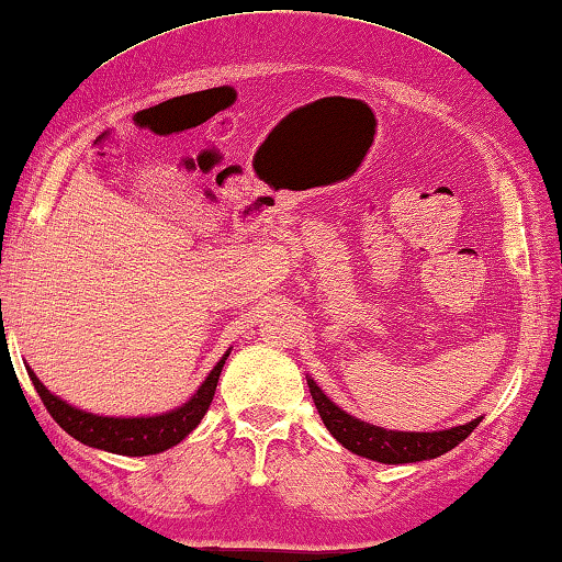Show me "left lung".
<instances>
[{
  "label": "left lung",
  "instance_id": "8db88e82",
  "mask_svg": "<svg viewBox=\"0 0 562 562\" xmlns=\"http://www.w3.org/2000/svg\"><path fill=\"white\" fill-rule=\"evenodd\" d=\"M306 380L311 387V397L316 402L318 415L330 435L348 451H352V454L380 461V464H415V461L437 459L454 449L457 445H461L481 422V417H476L467 422V425L441 431H397L375 427L370 425V422H362L348 415L346 409H340L336 402L316 385V380L308 375Z\"/></svg>",
  "mask_w": 562,
  "mask_h": 562
}]
</instances>
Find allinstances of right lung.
<instances>
[{
	"label": "right lung",
	"mask_w": 562,
	"mask_h": 562,
	"mask_svg": "<svg viewBox=\"0 0 562 562\" xmlns=\"http://www.w3.org/2000/svg\"><path fill=\"white\" fill-rule=\"evenodd\" d=\"M229 352L232 348L224 352L222 360L216 362L210 375L204 378L202 385L196 387L194 395L187 400L184 405L150 417H103L93 415V412H83L68 405L61 397H56L52 390H46V385L34 375L32 368H26V372L29 378H32L44 407L48 409V415L56 419L58 427L81 441V445L111 451V454L147 457L160 454V451L180 445V441L200 425L206 409L212 405L216 382H220L222 368L226 358H229Z\"/></svg>",
	"instance_id": "right-lung-1"
}]
</instances>
